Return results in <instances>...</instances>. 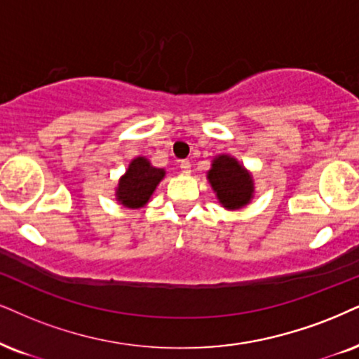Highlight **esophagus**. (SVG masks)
<instances>
[{
  "label": "esophagus",
  "instance_id": "obj_1",
  "mask_svg": "<svg viewBox=\"0 0 359 359\" xmlns=\"http://www.w3.org/2000/svg\"><path fill=\"white\" fill-rule=\"evenodd\" d=\"M180 168L184 175H189V172H191V163H189L188 159H183V161L180 163Z\"/></svg>",
  "mask_w": 359,
  "mask_h": 359
}]
</instances>
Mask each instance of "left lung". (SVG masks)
Segmentation results:
<instances>
[{"label": "left lung", "mask_w": 359, "mask_h": 359, "mask_svg": "<svg viewBox=\"0 0 359 359\" xmlns=\"http://www.w3.org/2000/svg\"><path fill=\"white\" fill-rule=\"evenodd\" d=\"M206 178L215 189L218 201L226 210H240L253 200V176L229 154H219L213 159Z\"/></svg>", "instance_id": "obj_1"}]
</instances>
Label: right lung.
I'll return each mask as SVG.
<instances>
[{
    "label": "right lung",
    "instance_id": "add662e5",
    "mask_svg": "<svg viewBox=\"0 0 359 359\" xmlns=\"http://www.w3.org/2000/svg\"><path fill=\"white\" fill-rule=\"evenodd\" d=\"M163 168H154L144 156L135 158L125 175L119 178L116 188V201L125 208L138 210L149 201L159 181L165 178Z\"/></svg>",
    "mask_w": 359,
    "mask_h": 359
}]
</instances>
